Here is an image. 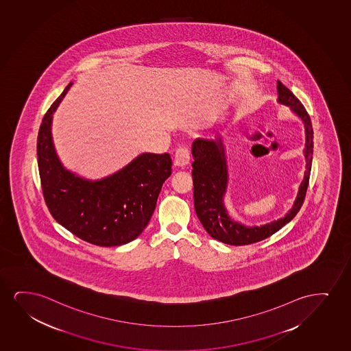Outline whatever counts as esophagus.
I'll return each instance as SVG.
<instances>
[{
	"label": "esophagus",
	"mask_w": 351,
	"mask_h": 351,
	"mask_svg": "<svg viewBox=\"0 0 351 351\" xmlns=\"http://www.w3.org/2000/svg\"><path fill=\"white\" fill-rule=\"evenodd\" d=\"M191 160V154H189V149L187 146H181L176 154H175V165L178 167H184L187 165Z\"/></svg>",
	"instance_id": "esophagus-1"
}]
</instances>
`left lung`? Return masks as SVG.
Wrapping results in <instances>:
<instances>
[{"mask_svg": "<svg viewBox=\"0 0 351 351\" xmlns=\"http://www.w3.org/2000/svg\"><path fill=\"white\" fill-rule=\"evenodd\" d=\"M278 102L289 106L298 114L306 128V173L301 182L291 212L278 221L267 223L261 228H246L234 223L223 208V196L228 183V170L221 139L217 141L196 139L191 146L194 157L193 182H194V207L196 215L210 237L228 245H249L273 236L280 228L289 223L300 210L305 201L306 191L310 182L312 155H313V128L307 110L300 100L286 86L278 81Z\"/></svg>", "mask_w": 351, "mask_h": 351, "instance_id": "8db88e82", "label": "left lung"}]
</instances>
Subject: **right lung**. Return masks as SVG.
<instances>
[{
	"instance_id": "right-lung-1",
	"label": "right lung",
	"mask_w": 351,
	"mask_h": 351,
	"mask_svg": "<svg viewBox=\"0 0 351 351\" xmlns=\"http://www.w3.org/2000/svg\"><path fill=\"white\" fill-rule=\"evenodd\" d=\"M73 83L46 112L38 133V168L46 206L56 221L99 246L130 243L143 232L171 175L169 154H143L117 173L90 182L62 167L51 136L52 114Z\"/></svg>"
}]
</instances>
